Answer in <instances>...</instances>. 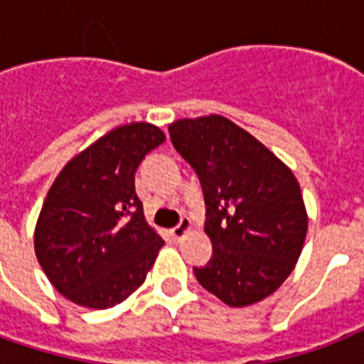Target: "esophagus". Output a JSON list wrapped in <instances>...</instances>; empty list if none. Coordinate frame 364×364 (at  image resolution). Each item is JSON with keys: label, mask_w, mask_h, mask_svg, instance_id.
I'll return each mask as SVG.
<instances>
[{"label": "esophagus", "mask_w": 364, "mask_h": 364, "mask_svg": "<svg viewBox=\"0 0 364 364\" xmlns=\"http://www.w3.org/2000/svg\"><path fill=\"white\" fill-rule=\"evenodd\" d=\"M191 228H193V221H191L188 217H183L181 223H179L176 228H171V236H173L176 240H181L183 236L191 230Z\"/></svg>", "instance_id": "obj_1"}]
</instances>
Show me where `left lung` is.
<instances>
[{"label": "left lung", "instance_id": "8db88e82", "mask_svg": "<svg viewBox=\"0 0 364 364\" xmlns=\"http://www.w3.org/2000/svg\"><path fill=\"white\" fill-rule=\"evenodd\" d=\"M168 130L204 188L213 255L194 276L225 304H257L287 279L304 247L308 213L293 170L227 117L179 119Z\"/></svg>", "mask_w": 364, "mask_h": 364}]
</instances>
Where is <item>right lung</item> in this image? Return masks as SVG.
Wrapping results in <instances>:
<instances>
[{
	"label": "right lung",
	"instance_id": "obj_1",
	"mask_svg": "<svg viewBox=\"0 0 364 364\" xmlns=\"http://www.w3.org/2000/svg\"><path fill=\"white\" fill-rule=\"evenodd\" d=\"M166 141L149 122H130L62 168L37 219L36 257L54 289L73 304L107 310L147 277L164 240L143 215L136 170Z\"/></svg>",
	"mask_w": 364,
	"mask_h": 364
}]
</instances>
